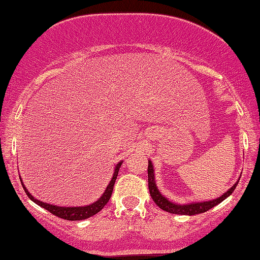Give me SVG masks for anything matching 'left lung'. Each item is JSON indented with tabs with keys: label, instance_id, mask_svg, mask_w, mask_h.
I'll list each match as a JSON object with an SVG mask.
<instances>
[{
	"label": "left lung",
	"instance_id": "obj_1",
	"mask_svg": "<svg viewBox=\"0 0 260 260\" xmlns=\"http://www.w3.org/2000/svg\"><path fill=\"white\" fill-rule=\"evenodd\" d=\"M237 183H239V181H237L234 186L230 189V190L226 191L222 196H220L217 200L203 202V203H191V204H186V205H179V204L172 203V202H170L169 200H166L165 197L159 192V190H158L156 182H155V177H153L152 164L150 160H149V162H148V184H149V191H150L151 199L161 210L166 211V212L173 213V214L192 215V214H199V213L206 212V211L212 209L213 206L218 205L219 203H221L223 200L227 199V197L235 190Z\"/></svg>",
	"mask_w": 260,
	"mask_h": 260
}]
</instances>
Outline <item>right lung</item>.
Listing matches in <instances>:
<instances>
[{
    "instance_id": "right-lung-1",
    "label": "right lung",
    "mask_w": 260,
    "mask_h": 260,
    "mask_svg": "<svg viewBox=\"0 0 260 260\" xmlns=\"http://www.w3.org/2000/svg\"><path fill=\"white\" fill-rule=\"evenodd\" d=\"M121 162L122 161L118 162V164H117L116 170H114V173H113V178H112L111 181H110L107 189H105V191L102 195V197H101L99 201H96L95 203L90 204V205H87V206H78V208H61V206H56V205H52V204L50 205V204L43 203V202H41V201L35 200L34 197L28 192L27 189L24 187V184L23 183H21V184H23V187L25 189V192H26V195L28 196V199L32 200L34 203H37L38 205H40L41 208L46 209L47 211H49L50 213L55 214L56 217H59V218L65 219V220H71V221H73V220H83V219L90 218L91 215H94L98 212H100V211L104 208V205L109 202L110 197H111V195H112L113 186H114V182H116L118 172H119ZM20 181H21V180H20Z\"/></svg>"
}]
</instances>
